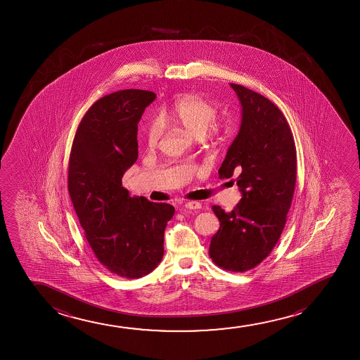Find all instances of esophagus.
Returning <instances> with one entry per match:
<instances>
[{"mask_svg":"<svg viewBox=\"0 0 360 360\" xmlns=\"http://www.w3.org/2000/svg\"><path fill=\"white\" fill-rule=\"evenodd\" d=\"M184 207L191 209V210H199V209H202V204L199 202H188L184 204Z\"/></svg>","mask_w":360,"mask_h":360,"instance_id":"34e87169","label":"esophagus"}]
</instances>
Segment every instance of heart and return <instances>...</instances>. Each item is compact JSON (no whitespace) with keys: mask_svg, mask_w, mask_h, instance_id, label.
Wrapping results in <instances>:
<instances>
[{"mask_svg":"<svg viewBox=\"0 0 360 360\" xmlns=\"http://www.w3.org/2000/svg\"><path fill=\"white\" fill-rule=\"evenodd\" d=\"M217 105L198 94H186L176 99L169 107L161 112L163 123L172 124L186 129L194 136L200 138L204 134L217 136L230 130L232 120L230 118L217 120ZM162 138V128L158 122L148 124L145 129V143L148 148H158Z\"/></svg>","mask_w":360,"mask_h":360,"instance_id":"1","label":"heart"}]
</instances>
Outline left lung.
Masks as SVG:
<instances>
[{"label":"left lung","mask_w":360,"mask_h":360,"mask_svg":"<svg viewBox=\"0 0 360 360\" xmlns=\"http://www.w3.org/2000/svg\"><path fill=\"white\" fill-rule=\"evenodd\" d=\"M242 105L241 127L219 177L235 179L240 202L226 212H212L220 221L209 256L222 269L246 271L268 257L285 226L296 182V148L281 109L264 96L230 84Z\"/></svg>","instance_id":"obj_1"}]
</instances>
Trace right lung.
I'll return each mask as SVG.
<instances>
[{
    "mask_svg": "<svg viewBox=\"0 0 360 360\" xmlns=\"http://www.w3.org/2000/svg\"><path fill=\"white\" fill-rule=\"evenodd\" d=\"M156 94L123 89L104 96L76 130L69 160L70 198L94 256L127 279L146 276L163 256L174 207L130 197L122 178L138 160V123Z\"/></svg>",
    "mask_w": 360,
    "mask_h": 360,
    "instance_id": "1",
    "label": "right lung"
}]
</instances>
